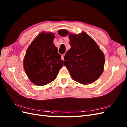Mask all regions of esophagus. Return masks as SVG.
Here are the masks:
<instances>
[{"instance_id":"obj_1","label":"esophagus","mask_w":127,"mask_h":127,"mask_svg":"<svg viewBox=\"0 0 127 127\" xmlns=\"http://www.w3.org/2000/svg\"><path fill=\"white\" fill-rule=\"evenodd\" d=\"M64 54H63V55H61V59L63 60H64Z\"/></svg>"}]
</instances>
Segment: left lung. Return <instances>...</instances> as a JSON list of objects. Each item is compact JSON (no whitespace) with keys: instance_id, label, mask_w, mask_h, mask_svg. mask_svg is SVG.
<instances>
[{"instance_id":"left-lung-1","label":"left lung","mask_w":127,"mask_h":127,"mask_svg":"<svg viewBox=\"0 0 127 127\" xmlns=\"http://www.w3.org/2000/svg\"><path fill=\"white\" fill-rule=\"evenodd\" d=\"M61 36L68 35L71 46L64 57V65L72 78L83 85L95 81L103 72L104 55L96 43L85 32L76 34L60 30Z\"/></svg>"}]
</instances>
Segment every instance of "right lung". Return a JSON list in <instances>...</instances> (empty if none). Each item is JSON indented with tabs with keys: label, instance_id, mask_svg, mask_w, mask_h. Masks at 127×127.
I'll list each match as a JSON object with an SVG mask.
<instances>
[{
	"label": "right lung",
	"instance_id": "obj_1",
	"mask_svg": "<svg viewBox=\"0 0 127 127\" xmlns=\"http://www.w3.org/2000/svg\"><path fill=\"white\" fill-rule=\"evenodd\" d=\"M52 32H41L28 47L23 60L24 68L34 84L44 86L56 79L64 61L53 43Z\"/></svg>",
	"mask_w": 127,
	"mask_h": 127
}]
</instances>
